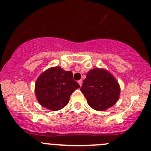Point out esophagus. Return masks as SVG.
Masks as SVG:
<instances>
[{
  "label": "esophagus",
  "instance_id": "obj_1",
  "mask_svg": "<svg viewBox=\"0 0 151 151\" xmlns=\"http://www.w3.org/2000/svg\"><path fill=\"white\" fill-rule=\"evenodd\" d=\"M78 83H79V85L82 86V79H79V80L78 81Z\"/></svg>",
  "mask_w": 151,
  "mask_h": 151
}]
</instances>
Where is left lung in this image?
<instances>
[{
  "label": "left lung",
  "mask_w": 151,
  "mask_h": 151,
  "mask_svg": "<svg viewBox=\"0 0 151 151\" xmlns=\"http://www.w3.org/2000/svg\"><path fill=\"white\" fill-rule=\"evenodd\" d=\"M88 105L94 110L102 111L117 102L120 95L118 82L110 72L98 68L87 72L80 88Z\"/></svg>",
  "instance_id": "left-lung-1"
}]
</instances>
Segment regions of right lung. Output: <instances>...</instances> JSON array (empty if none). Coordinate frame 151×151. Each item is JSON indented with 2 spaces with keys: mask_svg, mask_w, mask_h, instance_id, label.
<instances>
[{
  "mask_svg": "<svg viewBox=\"0 0 151 151\" xmlns=\"http://www.w3.org/2000/svg\"><path fill=\"white\" fill-rule=\"evenodd\" d=\"M79 87L71 71L56 67L39 76L36 82L35 94L41 106L55 111L67 105L71 94Z\"/></svg>",
  "mask_w": 151,
  "mask_h": 151,
  "instance_id": "add662e5",
  "label": "right lung"
}]
</instances>
